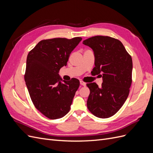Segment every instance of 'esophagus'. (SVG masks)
Listing matches in <instances>:
<instances>
[{
  "label": "esophagus",
  "mask_w": 153,
  "mask_h": 153,
  "mask_svg": "<svg viewBox=\"0 0 153 153\" xmlns=\"http://www.w3.org/2000/svg\"><path fill=\"white\" fill-rule=\"evenodd\" d=\"M80 85H82V86H84V87H85V86H86V83L84 82L83 81H80Z\"/></svg>",
  "instance_id": "obj_1"
}]
</instances>
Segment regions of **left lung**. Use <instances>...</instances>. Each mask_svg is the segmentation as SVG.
<instances>
[{
    "label": "left lung",
    "instance_id": "left-lung-1",
    "mask_svg": "<svg viewBox=\"0 0 153 153\" xmlns=\"http://www.w3.org/2000/svg\"><path fill=\"white\" fill-rule=\"evenodd\" d=\"M83 44L93 50L92 73L103 79L101 87L95 82L87 84L90 90L87 108L96 117L108 118L118 112L128 96L132 82L131 57L121 41L111 37L94 36Z\"/></svg>",
    "mask_w": 153,
    "mask_h": 153
}]
</instances>
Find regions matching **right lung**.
Wrapping results in <instances>:
<instances>
[{
	"instance_id": "right-lung-1",
	"label": "right lung",
	"mask_w": 153,
	"mask_h": 153,
	"mask_svg": "<svg viewBox=\"0 0 153 153\" xmlns=\"http://www.w3.org/2000/svg\"><path fill=\"white\" fill-rule=\"evenodd\" d=\"M82 39L42 40L27 55L24 78L30 98L35 107L50 119L62 118L69 112L79 87L76 78L66 82L59 73Z\"/></svg>"
}]
</instances>
